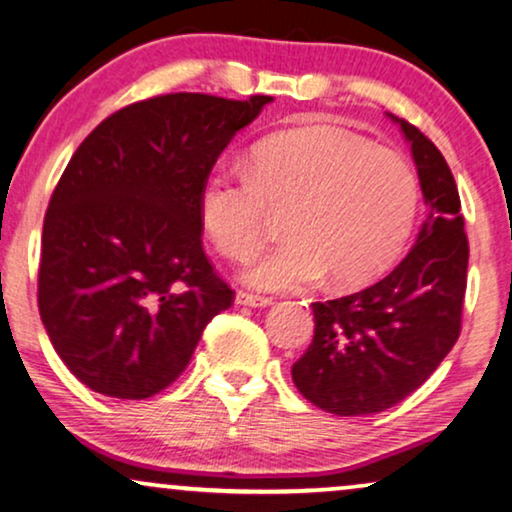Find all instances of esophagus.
Returning a JSON list of instances; mask_svg holds the SVG:
<instances>
[{
  "label": "esophagus",
  "mask_w": 512,
  "mask_h": 512,
  "mask_svg": "<svg viewBox=\"0 0 512 512\" xmlns=\"http://www.w3.org/2000/svg\"><path fill=\"white\" fill-rule=\"evenodd\" d=\"M237 303L239 305H248V307H266L271 305V298L266 296H259V294H250V291H237Z\"/></svg>",
  "instance_id": "obj_1"
}]
</instances>
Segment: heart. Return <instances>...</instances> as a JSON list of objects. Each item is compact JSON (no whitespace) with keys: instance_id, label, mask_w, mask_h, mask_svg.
Instances as JSON below:
<instances>
[{"instance_id":"b5f03b06","label":"heart","mask_w":512,"mask_h":512,"mask_svg":"<svg viewBox=\"0 0 512 512\" xmlns=\"http://www.w3.org/2000/svg\"><path fill=\"white\" fill-rule=\"evenodd\" d=\"M419 209L415 168L401 152L342 129H294L259 141L243 173L216 170L200 186L198 216L223 257L241 262L285 212L287 239L257 255L243 280L264 291L310 287L330 273L360 285L385 271Z\"/></svg>"}]
</instances>
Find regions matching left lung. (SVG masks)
<instances>
[{"mask_svg":"<svg viewBox=\"0 0 512 512\" xmlns=\"http://www.w3.org/2000/svg\"><path fill=\"white\" fill-rule=\"evenodd\" d=\"M392 120L410 141L426 221L383 280L312 303L314 339L291 367L298 392L339 417L373 415L410 396L440 367L462 328L469 241L456 180L428 136L408 120Z\"/></svg>","mask_w":512,"mask_h":512,"instance_id":"1","label":"left lung"}]
</instances>
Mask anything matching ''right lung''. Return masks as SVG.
<instances>
[{
	"instance_id": "add662e5",
	"label": "right lung",
	"mask_w": 512,
	"mask_h": 512,
	"mask_svg": "<svg viewBox=\"0 0 512 512\" xmlns=\"http://www.w3.org/2000/svg\"><path fill=\"white\" fill-rule=\"evenodd\" d=\"M271 100L148 97L104 118L72 154L43 223L38 312L93 392L159 394L234 303L202 250L198 196L218 154Z\"/></svg>"
}]
</instances>
